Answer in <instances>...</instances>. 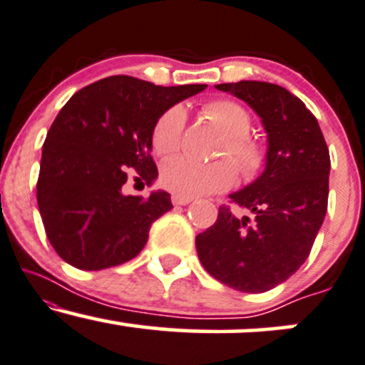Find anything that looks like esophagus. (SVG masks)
Segmentation results:
<instances>
[{
    "label": "esophagus",
    "mask_w": 365,
    "mask_h": 365,
    "mask_svg": "<svg viewBox=\"0 0 365 365\" xmlns=\"http://www.w3.org/2000/svg\"><path fill=\"white\" fill-rule=\"evenodd\" d=\"M192 200H194L192 197H182L177 194H173V197H171V202H173L175 205H187V204H190Z\"/></svg>",
    "instance_id": "1"
}]
</instances>
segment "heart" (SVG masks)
Instances as JSON below:
<instances>
[{
	"label": "heart",
	"instance_id": "obj_1",
	"mask_svg": "<svg viewBox=\"0 0 365 365\" xmlns=\"http://www.w3.org/2000/svg\"><path fill=\"white\" fill-rule=\"evenodd\" d=\"M205 113L227 135L221 155L231 156L243 177H255L265 161V148L248 134L252 117L247 108L231 100H216L205 105ZM185 118V110L180 105L158 118L153 129V146L158 155L168 156L180 148ZM235 165L227 160L202 163L188 156L171 158L161 166V183L173 194L194 199L230 188L236 178Z\"/></svg>",
	"mask_w": 365,
	"mask_h": 365
}]
</instances>
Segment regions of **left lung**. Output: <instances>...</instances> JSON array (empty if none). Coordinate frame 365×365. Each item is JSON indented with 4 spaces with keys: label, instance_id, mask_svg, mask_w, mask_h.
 I'll use <instances>...</instances> for the list:
<instances>
[{
    "label": "left lung",
    "instance_id": "8db88e82",
    "mask_svg": "<svg viewBox=\"0 0 365 365\" xmlns=\"http://www.w3.org/2000/svg\"><path fill=\"white\" fill-rule=\"evenodd\" d=\"M243 100L267 133L265 170L230 199L253 214L219 207L217 221L195 238L204 269L241 292H265L287 280L309 257L328 207L330 153L318 120L279 85H216Z\"/></svg>",
    "mask_w": 365,
    "mask_h": 365
}]
</instances>
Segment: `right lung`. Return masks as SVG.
I'll return each instance as SVG.
<instances>
[{
    "label": "right lung",
    "instance_id": "1",
    "mask_svg": "<svg viewBox=\"0 0 365 365\" xmlns=\"http://www.w3.org/2000/svg\"><path fill=\"white\" fill-rule=\"evenodd\" d=\"M205 88L110 76L76 91L61 108L42 146L37 204L47 238L66 263L103 270L139 255L149 227L173 205L165 190L143 199L122 187L129 170L148 185L155 182L158 118Z\"/></svg>",
    "mask_w": 365,
    "mask_h": 365
}]
</instances>
